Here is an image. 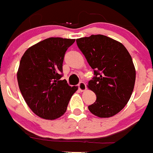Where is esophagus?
Wrapping results in <instances>:
<instances>
[{"mask_svg":"<svg viewBox=\"0 0 153 153\" xmlns=\"http://www.w3.org/2000/svg\"><path fill=\"white\" fill-rule=\"evenodd\" d=\"M78 88L80 91H84L86 90V85H85V82H80L78 84Z\"/></svg>","mask_w":153,"mask_h":153,"instance_id":"34e87169","label":"esophagus"}]
</instances>
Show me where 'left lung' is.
<instances>
[{"label":"left lung","mask_w":153,"mask_h":153,"mask_svg":"<svg viewBox=\"0 0 153 153\" xmlns=\"http://www.w3.org/2000/svg\"><path fill=\"white\" fill-rule=\"evenodd\" d=\"M76 44L94 70L88 88L97 98L88 110L100 118L117 114L128 102L134 87L131 56L121 43L101 34L76 39Z\"/></svg>","instance_id":"1"}]
</instances>
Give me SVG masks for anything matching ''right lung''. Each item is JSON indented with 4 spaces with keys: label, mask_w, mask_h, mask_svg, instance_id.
<instances>
[{
    "label": "right lung",
    "mask_w": 153,
    "mask_h": 153,
    "mask_svg": "<svg viewBox=\"0 0 153 153\" xmlns=\"http://www.w3.org/2000/svg\"><path fill=\"white\" fill-rule=\"evenodd\" d=\"M74 42L49 37L30 46L22 57L17 72L19 87L29 108L39 117L50 120L61 117L78 89L61 79L65 52Z\"/></svg>",
    "instance_id": "add662e5"
}]
</instances>
